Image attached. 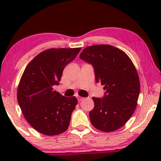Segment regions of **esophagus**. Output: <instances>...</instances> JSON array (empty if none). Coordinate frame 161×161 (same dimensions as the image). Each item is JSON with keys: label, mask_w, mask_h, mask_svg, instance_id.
<instances>
[{"label": "esophagus", "mask_w": 161, "mask_h": 161, "mask_svg": "<svg viewBox=\"0 0 161 161\" xmlns=\"http://www.w3.org/2000/svg\"><path fill=\"white\" fill-rule=\"evenodd\" d=\"M77 99H78V100L79 102H80V101H82L84 97H80V96H77Z\"/></svg>", "instance_id": "34e87169"}]
</instances>
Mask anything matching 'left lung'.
Listing matches in <instances>:
<instances>
[{
	"mask_svg": "<svg viewBox=\"0 0 161 161\" xmlns=\"http://www.w3.org/2000/svg\"><path fill=\"white\" fill-rule=\"evenodd\" d=\"M79 57L92 64L96 82L105 90L102 99L92 97V125L106 133L119 129L135 111L140 93L139 78L133 61L124 51L109 45L89 46Z\"/></svg>",
	"mask_w": 161,
	"mask_h": 161,
	"instance_id": "left-lung-1",
	"label": "left lung"
}]
</instances>
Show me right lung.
I'll return each mask as SVG.
<instances>
[{"label": "right lung", "mask_w": 161, "mask_h": 161, "mask_svg": "<svg viewBox=\"0 0 161 161\" xmlns=\"http://www.w3.org/2000/svg\"><path fill=\"white\" fill-rule=\"evenodd\" d=\"M81 47L50 48L34 57L27 65L17 88V101L26 121L46 136H56L69 126L75 97H66L53 86L58 85L64 67Z\"/></svg>", "instance_id": "add662e5"}]
</instances>
